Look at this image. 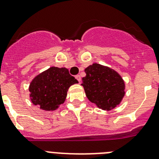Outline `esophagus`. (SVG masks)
<instances>
[{
	"label": "esophagus",
	"instance_id": "esophagus-1",
	"mask_svg": "<svg viewBox=\"0 0 159 159\" xmlns=\"http://www.w3.org/2000/svg\"><path fill=\"white\" fill-rule=\"evenodd\" d=\"M75 78H76V80L79 81V82H80V81H81V77H80V75H75Z\"/></svg>",
	"mask_w": 159,
	"mask_h": 159
}]
</instances>
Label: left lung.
Here are the masks:
<instances>
[{
    "mask_svg": "<svg viewBox=\"0 0 159 159\" xmlns=\"http://www.w3.org/2000/svg\"><path fill=\"white\" fill-rule=\"evenodd\" d=\"M82 85L88 99L102 110L110 111L121 102L125 95V84L117 71L99 64L84 70Z\"/></svg>",
    "mask_w": 159,
    "mask_h": 159,
    "instance_id": "obj_1",
    "label": "left lung"
}]
</instances>
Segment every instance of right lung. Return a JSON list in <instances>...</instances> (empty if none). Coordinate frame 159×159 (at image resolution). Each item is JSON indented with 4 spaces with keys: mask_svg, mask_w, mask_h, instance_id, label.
Wrapping results in <instances>:
<instances>
[{
    "mask_svg": "<svg viewBox=\"0 0 159 159\" xmlns=\"http://www.w3.org/2000/svg\"><path fill=\"white\" fill-rule=\"evenodd\" d=\"M78 80L65 67H51L36 75L29 85L30 99L44 111H55L64 103L67 90Z\"/></svg>",
    "mask_w": 159,
    "mask_h": 159,
    "instance_id": "obj_1",
    "label": "right lung"
}]
</instances>
